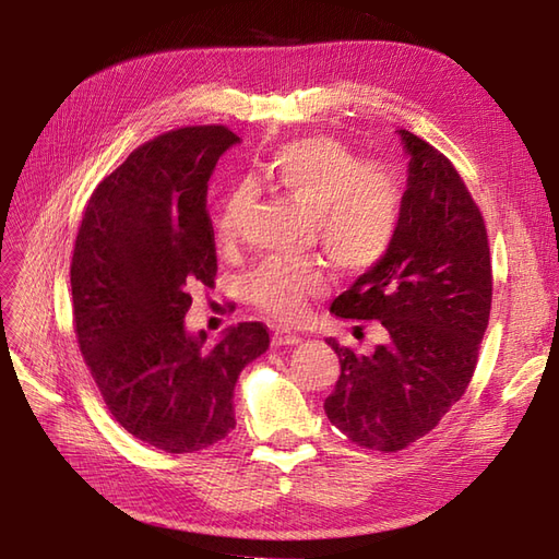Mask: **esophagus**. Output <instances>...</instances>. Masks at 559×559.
Here are the masks:
<instances>
[{
  "label": "esophagus",
  "mask_w": 559,
  "mask_h": 559,
  "mask_svg": "<svg viewBox=\"0 0 559 559\" xmlns=\"http://www.w3.org/2000/svg\"><path fill=\"white\" fill-rule=\"evenodd\" d=\"M274 346H295V344H299L301 342V337L299 334H295V332H283V330H276L274 332Z\"/></svg>",
  "instance_id": "obj_1"
}]
</instances>
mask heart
<instances>
[{
    "label": "heart",
    "mask_w": 559,
    "mask_h": 559,
    "mask_svg": "<svg viewBox=\"0 0 559 559\" xmlns=\"http://www.w3.org/2000/svg\"><path fill=\"white\" fill-rule=\"evenodd\" d=\"M260 185L295 201L313 217V234L328 258L348 271H368L386 258L403 225V182L379 162H362L344 142L313 135L288 142L264 164ZM254 189L236 185L213 222L219 248L241 241L254 211ZM323 288L313 264L262 262L246 278V297L276 323H299L309 299Z\"/></svg>",
    "instance_id": "b5f03b06"
}]
</instances>
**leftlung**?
<instances>
[{"instance_id": "8db88e82", "label": "left lung", "mask_w": 559, "mask_h": 559, "mask_svg": "<svg viewBox=\"0 0 559 559\" xmlns=\"http://www.w3.org/2000/svg\"><path fill=\"white\" fill-rule=\"evenodd\" d=\"M403 225L391 252L330 311L379 321L389 340L370 356L328 344L340 379L328 419L365 450L401 452L433 430L466 393L491 311L485 217L448 156L409 131Z\"/></svg>"}]
</instances>
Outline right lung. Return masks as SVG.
Returning a JSON list of instances; mask_svg holds the SVG:
<instances>
[{"mask_svg":"<svg viewBox=\"0 0 559 559\" xmlns=\"http://www.w3.org/2000/svg\"><path fill=\"white\" fill-rule=\"evenodd\" d=\"M234 142L227 126L205 123L140 145L93 189L74 241L72 321L86 368L115 421L170 454L229 433L236 379L269 346L260 321L215 346L185 332L191 288L215 285L205 191Z\"/></svg>","mask_w":559,"mask_h":559,"instance_id":"right-lung-1","label":"right lung"}]
</instances>
